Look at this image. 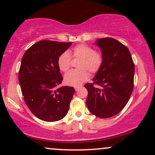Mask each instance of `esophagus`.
<instances>
[{"instance_id": "esophagus-1", "label": "esophagus", "mask_w": 155, "mask_h": 155, "mask_svg": "<svg viewBox=\"0 0 155 155\" xmlns=\"http://www.w3.org/2000/svg\"><path fill=\"white\" fill-rule=\"evenodd\" d=\"M80 87H75V91H78V90H79Z\"/></svg>"}]
</instances>
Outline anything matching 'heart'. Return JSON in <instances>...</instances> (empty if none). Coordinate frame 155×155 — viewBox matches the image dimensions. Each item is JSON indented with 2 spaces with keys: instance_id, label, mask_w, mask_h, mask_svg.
I'll return each mask as SVG.
<instances>
[{
  "instance_id": "heart-1",
  "label": "heart",
  "mask_w": 155,
  "mask_h": 155,
  "mask_svg": "<svg viewBox=\"0 0 155 155\" xmlns=\"http://www.w3.org/2000/svg\"><path fill=\"white\" fill-rule=\"evenodd\" d=\"M72 57L80 58L78 63V70H74L65 75V82L68 85L80 86L87 80L89 73L94 74L99 71L103 63V57L100 53L94 51V48L85 44H80L73 49ZM59 68L63 72H67L71 68V56L68 51L63 52L58 59Z\"/></svg>"
}]
</instances>
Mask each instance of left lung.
<instances>
[{"label": "left lung", "instance_id": "obj_1", "mask_svg": "<svg viewBox=\"0 0 155 155\" xmlns=\"http://www.w3.org/2000/svg\"><path fill=\"white\" fill-rule=\"evenodd\" d=\"M95 44L100 48L103 63L94 82L84 85L88 91L86 104L97 117L109 118L119 113L130 99L135 65L128 48L118 40L107 37L97 39Z\"/></svg>", "mask_w": 155, "mask_h": 155}]
</instances>
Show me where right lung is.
I'll return each mask as SVG.
<instances>
[{"label": "right lung", "instance_id": "add662e5", "mask_svg": "<svg viewBox=\"0 0 155 155\" xmlns=\"http://www.w3.org/2000/svg\"><path fill=\"white\" fill-rule=\"evenodd\" d=\"M72 42L38 41L25 53L19 71L22 96L34 115L44 121L62 119L75 93L73 87L56 88L63 80L58 59Z\"/></svg>", "mask_w": 155, "mask_h": 155}]
</instances>
